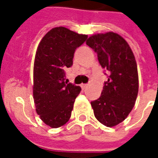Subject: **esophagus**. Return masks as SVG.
<instances>
[{"label": "esophagus", "mask_w": 158, "mask_h": 158, "mask_svg": "<svg viewBox=\"0 0 158 158\" xmlns=\"http://www.w3.org/2000/svg\"><path fill=\"white\" fill-rule=\"evenodd\" d=\"M80 87H81L82 89H85L87 88V84H80Z\"/></svg>", "instance_id": "obj_1"}]
</instances>
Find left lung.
I'll use <instances>...</instances> for the list:
<instances>
[{
	"label": "left lung",
	"mask_w": 158,
	"mask_h": 158,
	"mask_svg": "<svg viewBox=\"0 0 158 158\" xmlns=\"http://www.w3.org/2000/svg\"><path fill=\"white\" fill-rule=\"evenodd\" d=\"M98 55L101 66L108 71L101 96L91 102L94 115L102 124L112 127L132 110L139 91V76L135 56L127 42L117 33L91 36L86 42Z\"/></svg>",
	"instance_id": "1"
}]
</instances>
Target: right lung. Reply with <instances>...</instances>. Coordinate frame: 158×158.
Returning <instances> with one entry per match:
<instances>
[{"label":"right lung","mask_w":158,"mask_h":158,"mask_svg":"<svg viewBox=\"0 0 158 158\" xmlns=\"http://www.w3.org/2000/svg\"><path fill=\"white\" fill-rule=\"evenodd\" d=\"M87 38V35L57 27L38 45L33 67V99L38 115L50 127H60L70 118L81 88L65 81L64 69L73 65L74 52Z\"/></svg>","instance_id":"obj_1"}]
</instances>
